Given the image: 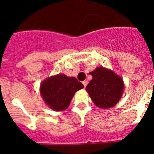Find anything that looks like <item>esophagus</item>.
<instances>
[{
  "label": "esophagus",
  "mask_w": 154,
  "mask_h": 154,
  "mask_svg": "<svg viewBox=\"0 0 154 154\" xmlns=\"http://www.w3.org/2000/svg\"><path fill=\"white\" fill-rule=\"evenodd\" d=\"M82 84H83V85H84V87H86V85H87V84H88V81H86V80H85V81H83L82 82Z\"/></svg>",
  "instance_id": "obj_1"
}]
</instances>
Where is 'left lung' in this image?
<instances>
[{
	"mask_svg": "<svg viewBox=\"0 0 154 154\" xmlns=\"http://www.w3.org/2000/svg\"><path fill=\"white\" fill-rule=\"evenodd\" d=\"M89 73L92 79L85 89L94 104L101 109L111 108L117 104L124 91L122 77L103 66Z\"/></svg>",
	"mask_w": 154,
	"mask_h": 154,
	"instance_id": "8db88e82",
	"label": "left lung"
}]
</instances>
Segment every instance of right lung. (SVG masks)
<instances>
[{
	"instance_id": "right-lung-1",
	"label": "right lung",
	"mask_w": 154,
	"mask_h": 154,
	"mask_svg": "<svg viewBox=\"0 0 154 154\" xmlns=\"http://www.w3.org/2000/svg\"><path fill=\"white\" fill-rule=\"evenodd\" d=\"M83 88L84 85L75 77L58 74L42 82L40 94L48 106L60 112L69 106L75 93Z\"/></svg>"
}]
</instances>
